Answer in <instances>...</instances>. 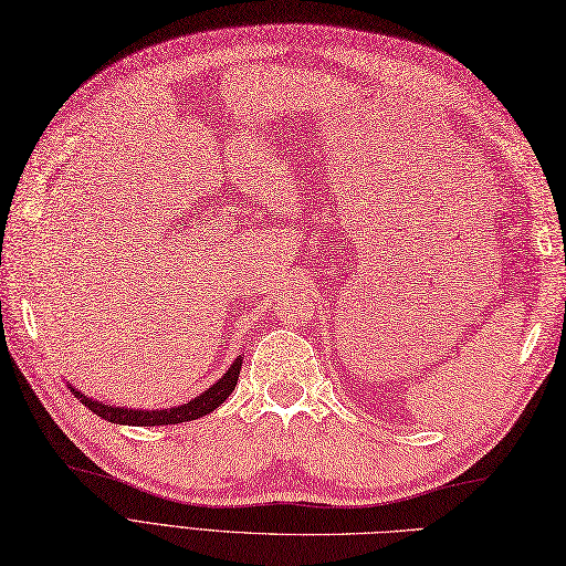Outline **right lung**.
<instances>
[{
    "instance_id": "right-lung-1",
    "label": "right lung",
    "mask_w": 566,
    "mask_h": 566,
    "mask_svg": "<svg viewBox=\"0 0 566 566\" xmlns=\"http://www.w3.org/2000/svg\"><path fill=\"white\" fill-rule=\"evenodd\" d=\"M241 366H243V356L235 358L233 366L224 373V378L219 382H214L208 391H202L200 397H196L193 401H188L184 406H175V408H165V410H134V408H117L104 401H96L84 397L82 391L73 389L75 397L87 406L92 413H96L98 418H104L108 422H117V424H136V427H156V424H177V422H188V420H198L202 416L212 413L214 408H219L229 399V394L235 389L238 385V375H241Z\"/></svg>"
}]
</instances>
